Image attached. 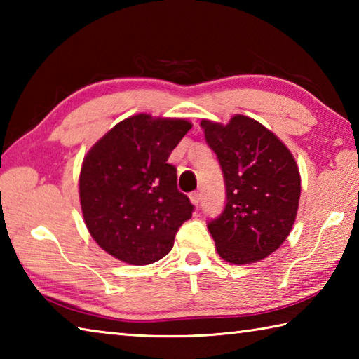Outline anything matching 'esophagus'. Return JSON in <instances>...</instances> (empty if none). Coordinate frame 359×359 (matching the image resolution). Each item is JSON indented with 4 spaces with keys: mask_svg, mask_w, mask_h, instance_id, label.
Here are the masks:
<instances>
[{
    "mask_svg": "<svg viewBox=\"0 0 359 359\" xmlns=\"http://www.w3.org/2000/svg\"><path fill=\"white\" fill-rule=\"evenodd\" d=\"M190 201H191V204L198 205L199 203H201V193H199V191H193V193H190Z\"/></svg>",
    "mask_w": 359,
    "mask_h": 359,
    "instance_id": "34e87169",
    "label": "esophagus"
}]
</instances>
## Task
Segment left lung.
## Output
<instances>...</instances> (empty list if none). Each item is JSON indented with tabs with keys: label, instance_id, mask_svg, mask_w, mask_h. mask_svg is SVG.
Segmentation results:
<instances>
[{
	"label": "left lung",
	"instance_id": "obj_1",
	"mask_svg": "<svg viewBox=\"0 0 359 359\" xmlns=\"http://www.w3.org/2000/svg\"><path fill=\"white\" fill-rule=\"evenodd\" d=\"M209 147L220 161L226 205L208 228L217 253L233 264L269 257L288 238L301 196L296 160L259 121L236 114L226 125L201 120Z\"/></svg>",
	"mask_w": 359,
	"mask_h": 359
}]
</instances>
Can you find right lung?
<instances>
[{
    "instance_id": "obj_1",
    "label": "right lung",
    "mask_w": 359,
    "mask_h": 359,
    "mask_svg": "<svg viewBox=\"0 0 359 359\" xmlns=\"http://www.w3.org/2000/svg\"><path fill=\"white\" fill-rule=\"evenodd\" d=\"M191 126L185 118L131 115L85 155L79 175L83 222L114 258L145 266L171 252L193 205L168 158Z\"/></svg>"
}]
</instances>
